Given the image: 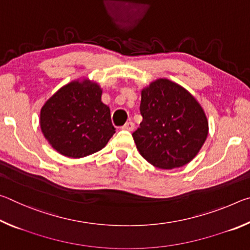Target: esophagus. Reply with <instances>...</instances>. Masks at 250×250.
Instances as JSON below:
<instances>
[{
  "label": "esophagus",
  "mask_w": 250,
  "mask_h": 250,
  "mask_svg": "<svg viewBox=\"0 0 250 250\" xmlns=\"http://www.w3.org/2000/svg\"><path fill=\"white\" fill-rule=\"evenodd\" d=\"M122 129L124 130H126V131H133V129H134V124L132 121H129V122H126V124L122 126Z\"/></svg>",
  "instance_id": "obj_1"
}]
</instances>
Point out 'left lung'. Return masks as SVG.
<instances>
[{"label":"left lung","instance_id":"8db88e82","mask_svg":"<svg viewBox=\"0 0 250 250\" xmlns=\"http://www.w3.org/2000/svg\"><path fill=\"white\" fill-rule=\"evenodd\" d=\"M140 128L132 133L138 151L163 170L182 167L202 149L208 134L204 109L191 92L167 78L141 90Z\"/></svg>","mask_w":250,"mask_h":250}]
</instances>
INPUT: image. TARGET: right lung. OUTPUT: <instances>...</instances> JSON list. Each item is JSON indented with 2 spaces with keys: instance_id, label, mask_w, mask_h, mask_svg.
I'll use <instances>...</instances> for the list:
<instances>
[{
  "instance_id": "add662e5",
  "label": "right lung",
  "mask_w": 250,
  "mask_h": 250,
  "mask_svg": "<svg viewBox=\"0 0 250 250\" xmlns=\"http://www.w3.org/2000/svg\"><path fill=\"white\" fill-rule=\"evenodd\" d=\"M101 95L98 83L83 77L59 88L44 104L40 113L41 130L58 153L80 159L107 146L115 128Z\"/></svg>"
}]
</instances>
